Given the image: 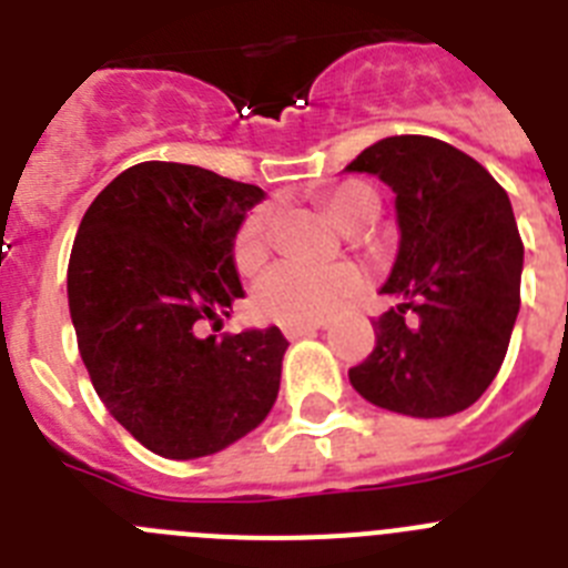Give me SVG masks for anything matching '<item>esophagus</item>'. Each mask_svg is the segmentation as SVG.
I'll use <instances>...</instances> for the list:
<instances>
[{"label":"esophagus","mask_w":568,"mask_h":568,"mask_svg":"<svg viewBox=\"0 0 568 568\" xmlns=\"http://www.w3.org/2000/svg\"><path fill=\"white\" fill-rule=\"evenodd\" d=\"M321 327H324V321H315V324H287V327H284V335H287L290 341H295L304 338V335H313L315 329Z\"/></svg>","instance_id":"esophagus-1"}]
</instances>
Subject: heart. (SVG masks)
<instances>
[{
  "mask_svg": "<svg viewBox=\"0 0 568 568\" xmlns=\"http://www.w3.org/2000/svg\"><path fill=\"white\" fill-rule=\"evenodd\" d=\"M327 210L344 230L366 227L375 222L381 202L366 184L349 182L327 193ZM273 241V210L258 207L244 219L235 235V264L250 273L267 258ZM364 284L355 264H301L281 261L261 275L253 293V307L261 318L278 324H313L333 315L346 298H353Z\"/></svg>",
  "mask_w": 568,
  "mask_h": 568,
  "instance_id": "obj_1",
  "label": "heart"
}]
</instances>
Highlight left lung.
<instances>
[{
  "mask_svg": "<svg viewBox=\"0 0 568 568\" xmlns=\"http://www.w3.org/2000/svg\"><path fill=\"white\" fill-rule=\"evenodd\" d=\"M395 193L400 244L381 287L375 349L349 369L369 404L413 418L464 413L495 381L520 310L524 241L486 168L429 135H389L346 164Z\"/></svg>",
  "mask_w": 568,
  "mask_h": 568,
  "instance_id": "left-lung-1",
  "label": "left lung"
}]
</instances>
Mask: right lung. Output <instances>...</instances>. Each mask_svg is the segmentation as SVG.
Segmentation results:
<instances>
[{"label": "right lung", "mask_w": 568, "mask_h": 568, "mask_svg": "<svg viewBox=\"0 0 568 568\" xmlns=\"http://www.w3.org/2000/svg\"><path fill=\"white\" fill-rule=\"evenodd\" d=\"M264 199L213 170L142 162L84 213L68 264L70 321L93 389L150 453L215 455L278 398V327L202 338L244 298L235 235Z\"/></svg>", "instance_id": "1"}]
</instances>
